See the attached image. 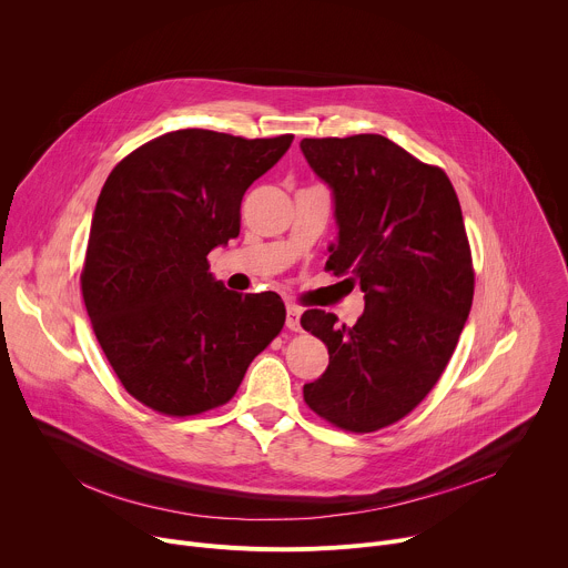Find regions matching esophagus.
Returning <instances> with one entry per match:
<instances>
[{
    "label": "esophagus",
    "mask_w": 568,
    "mask_h": 568,
    "mask_svg": "<svg viewBox=\"0 0 568 568\" xmlns=\"http://www.w3.org/2000/svg\"><path fill=\"white\" fill-rule=\"evenodd\" d=\"M285 326L290 331H298L301 328V307L294 303H287V316H285Z\"/></svg>",
    "instance_id": "esophagus-1"
}]
</instances>
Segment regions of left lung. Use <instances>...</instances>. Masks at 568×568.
<instances>
[{"instance_id":"1","label":"left lung","mask_w":568,"mask_h":568,"mask_svg":"<svg viewBox=\"0 0 568 568\" xmlns=\"http://www.w3.org/2000/svg\"><path fill=\"white\" fill-rule=\"evenodd\" d=\"M301 152L333 191L339 235L326 267L364 292L355 326L303 312L331 355L303 397L335 427L377 432L418 407L463 333L474 270L460 204L440 169L382 134L303 139Z\"/></svg>"}]
</instances>
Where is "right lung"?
<instances>
[{"instance_id":"right-lung-1","label":"right lung","mask_w":568,"mask_h":568,"mask_svg":"<svg viewBox=\"0 0 568 568\" xmlns=\"http://www.w3.org/2000/svg\"><path fill=\"white\" fill-rule=\"evenodd\" d=\"M292 139L178 130L110 173L80 287L108 362L145 407L180 418L220 407L281 333V296L226 290L206 256L237 237L242 195Z\"/></svg>"}]
</instances>
